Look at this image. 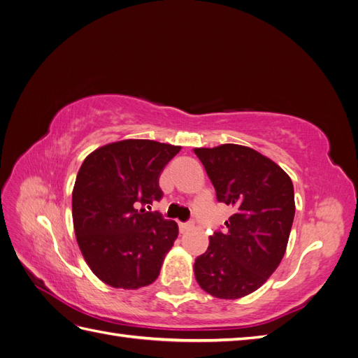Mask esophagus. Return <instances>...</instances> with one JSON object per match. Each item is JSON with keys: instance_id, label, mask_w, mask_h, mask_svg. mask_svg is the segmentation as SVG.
Here are the masks:
<instances>
[{"instance_id": "obj_1", "label": "esophagus", "mask_w": 358, "mask_h": 358, "mask_svg": "<svg viewBox=\"0 0 358 358\" xmlns=\"http://www.w3.org/2000/svg\"><path fill=\"white\" fill-rule=\"evenodd\" d=\"M192 222H180L179 224V230L183 233V231H188V230H191L192 229Z\"/></svg>"}]
</instances>
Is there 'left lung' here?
<instances>
[{
  "instance_id": "obj_1",
  "label": "left lung",
  "mask_w": 358,
  "mask_h": 358,
  "mask_svg": "<svg viewBox=\"0 0 358 358\" xmlns=\"http://www.w3.org/2000/svg\"><path fill=\"white\" fill-rule=\"evenodd\" d=\"M216 199L233 206L225 233L209 237L194 275L208 294L234 300L262 287L282 262L294 220V187L276 162L255 149L225 143L196 148Z\"/></svg>"
}]
</instances>
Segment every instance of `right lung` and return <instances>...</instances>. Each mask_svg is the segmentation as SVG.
<instances>
[{
  "label": "right lung",
  "mask_w": 358,
  "mask_h": 358,
  "mask_svg": "<svg viewBox=\"0 0 358 358\" xmlns=\"http://www.w3.org/2000/svg\"><path fill=\"white\" fill-rule=\"evenodd\" d=\"M179 150L128 138L95 149L82 162L71 200L76 241L104 284L137 289L158 278L179 229L145 206L161 199L159 175Z\"/></svg>",
  "instance_id": "add662e5"
}]
</instances>
